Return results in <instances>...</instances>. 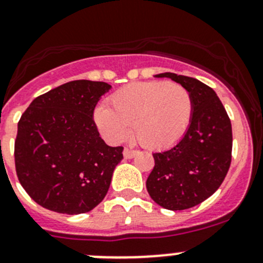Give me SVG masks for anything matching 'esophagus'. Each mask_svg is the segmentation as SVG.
I'll list each match as a JSON object with an SVG mask.
<instances>
[{
	"mask_svg": "<svg viewBox=\"0 0 263 263\" xmlns=\"http://www.w3.org/2000/svg\"><path fill=\"white\" fill-rule=\"evenodd\" d=\"M136 154H137V151L131 150V148H128V147H124V150H123V156L126 159H132L135 155H136Z\"/></svg>",
	"mask_w": 263,
	"mask_h": 263,
	"instance_id": "1",
	"label": "esophagus"
}]
</instances>
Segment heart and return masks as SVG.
I'll return each instance as SVG.
<instances>
[{
	"label": "heart",
	"instance_id": "1",
	"mask_svg": "<svg viewBox=\"0 0 263 263\" xmlns=\"http://www.w3.org/2000/svg\"><path fill=\"white\" fill-rule=\"evenodd\" d=\"M190 90L169 81L127 85L109 99V108L95 110V122L110 142L127 136V126L137 141L150 150L171 147L187 134L193 118Z\"/></svg>",
	"mask_w": 263,
	"mask_h": 263
}]
</instances>
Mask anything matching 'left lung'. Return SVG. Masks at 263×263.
I'll list each match as a JSON object with an SVG mask.
<instances>
[{"label": "left lung", "instance_id": "obj_1", "mask_svg": "<svg viewBox=\"0 0 263 263\" xmlns=\"http://www.w3.org/2000/svg\"><path fill=\"white\" fill-rule=\"evenodd\" d=\"M190 90L193 118L187 134L173 147L153 154L155 165L147 177L150 197L168 210H185L214 195L232 163L230 118L216 92L197 79L164 72Z\"/></svg>", "mask_w": 263, "mask_h": 263}]
</instances>
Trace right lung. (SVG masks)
<instances>
[{"instance_id":"add662e5","label":"right lung","mask_w":263,"mask_h":263,"mask_svg":"<svg viewBox=\"0 0 263 263\" xmlns=\"http://www.w3.org/2000/svg\"><path fill=\"white\" fill-rule=\"evenodd\" d=\"M110 85L75 80L39 95L17 123L15 168L29 196L50 211L78 215L105 197L123 147L99 136L94 109Z\"/></svg>"}]
</instances>
